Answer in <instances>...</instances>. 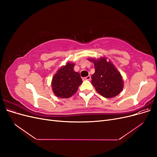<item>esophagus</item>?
<instances>
[{"mask_svg": "<svg viewBox=\"0 0 157 157\" xmlns=\"http://www.w3.org/2000/svg\"><path fill=\"white\" fill-rule=\"evenodd\" d=\"M90 79H91V77H90V76H88V77L83 78L84 80H90Z\"/></svg>", "mask_w": 157, "mask_h": 157, "instance_id": "esophagus-1", "label": "esophagus"}]
</instances>
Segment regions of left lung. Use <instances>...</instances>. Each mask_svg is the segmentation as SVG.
Masks as SVG:
<instances>
[{
  "mask_svg": "<svg viewBox=\"0 0 157 157\" xmlns=\"http://www.w3.org/2000/svg\"><path fill=\"white\" fill-rule=\"evenodd\" d=\"M94 65L95 73L92 76V84L96 91L106 98H111L119 94L124 88L121 74L110 60L105 57L99 59L89 58Z\"/></svg>",
  "mask_w": 157,
  "mask_h": 157,
  "instance_id": "left-lung-1",
  "label": "left lung"
}]
</instances>
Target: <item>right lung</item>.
<instances>
[{
	"label": "right lung",
	"instance_id": "right-lung-1",
	"mask_svg": "<svg viewBox=\"0 0 157 157\" xmlns=\"http://www.w3.org/2000/svg\"><path fill=\"white\" fill-rule=\"evenodd\" d=\"M74 63L67 62L58 69L52 78V88L58 98L71 97L82 83L80 74L74 71Z\"/></svg>",
	"mask_w": 157,
	"mask_h": 157
}]
</instances>
